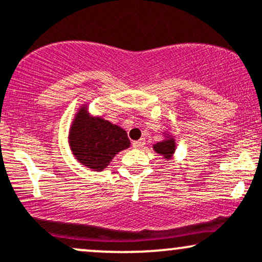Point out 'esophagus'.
<instances>
[{
	"instance_id": "esophagus-1",
	"label": "esophagus",
	"mask_w": 262,
	"mask_h": 262,
	"mask_svg": "<svg viewBox=\"0 0 262 262\" xmlns=\"http://www.w3.org/2000/svg\"><path fill=\"white\" fill-rule=\"evenodd\" d=\"M144 144H145V140L144 139L133 141V147H135V149H140V147H143Z\"/></svg>"
}]
</instances>
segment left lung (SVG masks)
<instances>
[{
    "label": "left lung",
    "instance_id": "obj_1",
    "mask_svg": "<svg viewBox=\"0 0 262 262\" xmlns=\"http://www.w3.org/2000/svg\"><path fill=\"white\" fill-rule=\"evenodd\" d=\"M154 149H155L156 152L161 154V155L165 156L166 159H168V157H171L173 151H174V140L173 139L163 140L161 143H157L155 146H154Z\"/></svg>",
    "mask_w": 262,
    "mask_h": 262
}]
</instances>
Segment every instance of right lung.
<instances>
[{
  "label": "right lung",
  "instance_id": "1",
  "mask_svg": "<svg viewBox=\"0 0 262 262\" xmlns=\"http://www.w3.org/2000/svg\"><path fill=\"white\" fill-rule=\"evenodd\" d=\"M69 144L78 161L94 171H102L130 141L122 128L102 118H91L81 110L72 125Z\"/></svg>",
  "mask_w": 262,
  "mask_h": 262
}]
</instances>
